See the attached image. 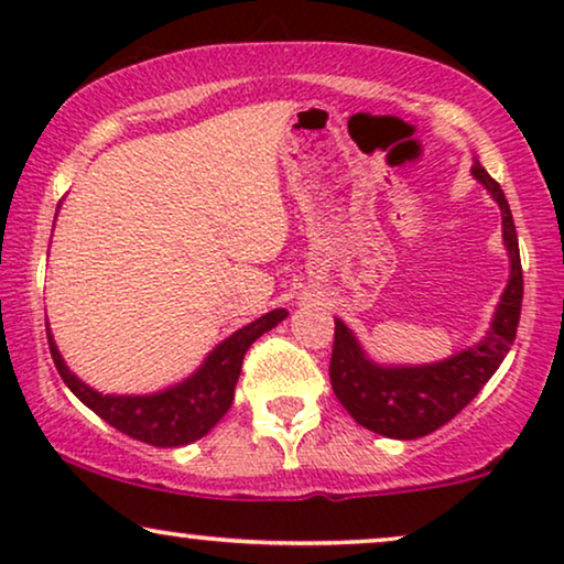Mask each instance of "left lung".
Wrapping results in <instances>:
<instances>
[{"mask_svg": "<svg viewBox=\"0 0 564 564\" xmlns=\"http://www.w3.org/2000/svg\"><path fill=\"white\" fill-rule=\"evenodd\" d=\"M477 182L485 184L503 213V241L511 257V280L500 297L488 336L457 357L426 367H377L359 349L351 330L336 321L334 351H330V388L351 419L375 434L388 438H421L449 423L462 408L469 405L485 382L496 375L500 361L511 351L521 318L523 272L519 236L513 215L500 184L480 166L473 164Z\"/></svg>", "mask_w": 564, "mask_h": 564, "instance_id": "8db88e82", "label": "left lung"}]
</instances>
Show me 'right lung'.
Listing matches in <instances>:
<instances>
[{
  "instance_id": "right-lung-1",
  "label": "right lung",
  "mask_w": 564,
  "mask_h": 564,
  "mask_svg": "<svg viewBox=\"0 0 564 564\" xmlns=\"http://www.w3.org/2000/svg\"><path fill=\"white\" fill-rule=\"evenodd\" d=\"M284 318H288V311L282 307L261 315L259 321L226 338L189 380L156 392V395H99L97 390L87 388L68 372L51 334L48 346L61 380L89 411H95L112 429L151 446H184L203 438L228 413L246 351L261 334L272 330Z\"/></svg>"
}]
</instances>
